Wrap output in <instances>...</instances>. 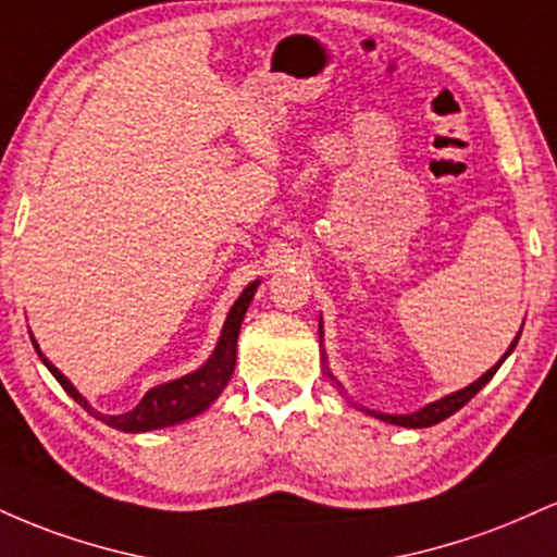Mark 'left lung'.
<instances>
[{"instance_id":"1","label":"left lung","mask_w":557,"mask_h":557,"mask_svg":"<svg viewBox=\"0 0 557 557\" xmlns=\"http://www.w3.org/2000/svg\"><path fill=\"white\" fill-rule=\"evenodd\" d=\"M519 337H521V332H519V335H516V341L510 343V348L505 350V356H503V359L497 361L495 367H492L487 374H482V376H479L476 382H471L469 387L458 389V393L447 395V398H443V400H434V403H430V406H426V408H421V411H417V413H408V417H389V413H374V411H372V413H374L376 419L387 421V424L411 426V430H421V426H432V424H440V421L447 419V417H453V413H456L458 408H463L466 403H469L471 398H474V395L479 393V389H482L484 385H487V382L492 380V376H495L497 369H500V363H503V361L508 359V356H510V350L516 348V343H519Z\"/></svg>"}]
</instances>
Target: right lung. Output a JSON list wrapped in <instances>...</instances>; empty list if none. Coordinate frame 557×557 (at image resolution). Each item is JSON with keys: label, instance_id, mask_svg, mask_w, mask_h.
Segmentation results:
<instances>
[{"label": "right lung", "instance_id": "obj_1", "mask_svg": "<svg viewBox=\"0 0 557 557\" xmlns=\"http://www.w3.org/2000/svg\"><path fill=\"white\" fill-rule=\"evenodd\" d=\"M259 283H251L246 290L240 293V298L235 300L233 309H230L225 327H222L220 343H216L212 359L203 363L201 369L194 374H185L181 380L168 382V385H159L154 389L140 398V403L131 411L117 413V417H110V413H99L88 406V400L67 382V376H62V372H57V367H52L44 354L38 350V345L34 337V348L36 354L41 356V361L47 363L49 372L54 374V380L65 387V393L73 398L75 403H81L88 413H94L96 419L104 421L107 426H114V430H123V432H149V430H162V426H172V424H181V421L196 417L201 413L209 403L216 400V395L225 389V385L233 376L235 369V350H238V332H240V322L246 317L248 304H251L253 293H257Z\"/></svg>", "mask_w": 557, "mask_h": 557}]
</instances>
